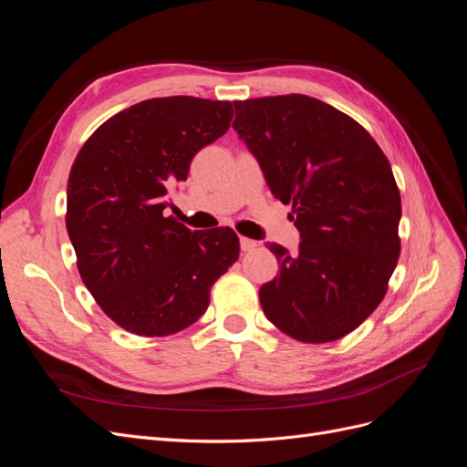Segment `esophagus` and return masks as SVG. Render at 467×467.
<instances>
[{"label":"esophagus","instance_id":"obj_1","mask_svg":"<svg viewBox=\"0 0 467 467\" xmlns=\"http://www.w3.org/2000/svg\"><path fill=\"white\" fill-rule=\"evenodd\" d=\"M239 245H242V251H253L257 247V242H253V239H249V237H242L239 239Z\"/></svg>","mask_w":467,"mask_h":467}]
</instances>
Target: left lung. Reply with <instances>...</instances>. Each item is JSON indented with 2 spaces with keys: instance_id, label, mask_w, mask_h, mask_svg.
<instances>
[{
  "instance_id": "obj_1",
  "label": "left lung",
  "mask_w": 467,
  "mask_h": 467,
  "mask_svg": "<svg viewBox=\"0 0 467 467\" xmlns=\"http://www.w3.org/2000/svg\"><path fill=\"white\" fill-rule=\"evenodd\" d=\"M234 129L271 192L292 204L302 244H271L280 275L261 286L266 319L302 343L337 341L384 300L398 265L401 196L386 153L345 112L307 95L235 101Z\"/></svg>"
}]
</instances>
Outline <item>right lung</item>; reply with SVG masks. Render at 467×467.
<instances>
[{
	"mask_svg": "<svg viewBox=\"0 0 467 467\" xmlns=\"http://www.w3.org/2000/svg\"><path fill=\"white\" fill-rule=\"evenodd\" d=\"M230 101L148 99L88 138L67 179L66 228L99 307L140 337L187 329L239 257L230 228L191 232L167 216L191 161L230 129Z\"/></svg>",
	"mask_w": 467,
	"mask_h": 467,
	"instance_id": "1",
	"label": "right lung"
}]
</instances>
